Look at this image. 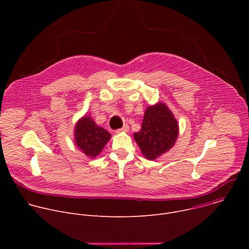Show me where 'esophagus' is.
Wrapping results in <instances>:
<instances>
[{
  "mask_svg": "<svg viewBox=\"0 0 249 249\" xmlns=\"http://www.w3.org/2000/svg\"><path fill=\"white\" fill-rule=\"evenodd\" d=\"M129 131V126L126 124V125H124L122 128H120V129H117L116 130V133H121V132H128Z\"/></svg>",
  "mask_w": 249,
  "mask_h": 249,
  "instance_id": "obj_1",
  "label": "esophagus"
}]
</instances>
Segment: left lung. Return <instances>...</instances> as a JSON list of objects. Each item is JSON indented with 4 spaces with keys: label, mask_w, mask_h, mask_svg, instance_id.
Listing matches in <instances>:
<instances>
[{
    "label": "left lung",
    "mask_w": 249,
    "mask_h": 249,
    "mask_svg": "<svg viewBox=\"0 0 249 249\" xmlns=\"http://www.w3.org/2000/svg\"><path fill=\"white\" fill-rule=\"evenodd\" d=\"M178 133L172 112L164 103L158 102L147 108L142 128L134 133V139L144 157L154 160L173 147Z\"/></svg>",
    "instance_id": "8db88e82"
}]
</instances>
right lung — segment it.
Returning <instances> with one entry per match:
<instances>
[{
	"label": "right lung",
	"instance_id": "add662e5",
	"mask_svg": "<svg viewBox=\"0 0 249 249\" xmlns=\"http://www.w3.org/2000/svg\"><path fill=\"white\" fill-rule=\"evenodd\" d=\"M111 135L105 129L97 126L88 115L82 117L75 127V143L89 158H95L103 150Z\"/></svg>",
	"mask_w": 249,
	"mask_h": 249
}]
</instances>
